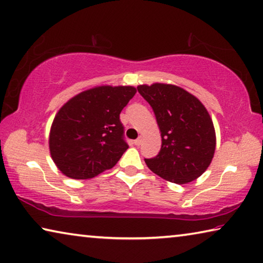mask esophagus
<instances>
[{"label": "esophagus", "mask_w": 263, "mask_h": 263, "mask_svg": "<svg viewBox=\"0 0 263 263\" xmlns=\"http://www.w3.org/2000/svg\"><path fill=\"white\" fill-rule=\"evenodd\" d=\"M141 140L143 139H141V137H139V138H137L135 141H133V143H135L136 146H139V145L141 144Z\"/></svg>", "instance_id": "esophagus-1"}]
</instances>
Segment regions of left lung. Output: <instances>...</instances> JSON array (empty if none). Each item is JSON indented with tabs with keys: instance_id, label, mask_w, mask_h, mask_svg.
<instances>
[{
	"instance_id": "obj_1",
	"label": "left lung",
	"mask_w": 263,
	"mask_h": 263,
	"mask_svg": "<svg viewBox=\"0 0 263 263\" xmlns=\"http://www.w3.org/2000/svg\"><path fill=\"white\" fill-rule=\"evenodd\" d=\"M137 89L151 105L161 132L160 152L145 159L147 167L178 185L195 180L210 166L215 151V131L206 107L176 85L156 83Z\"/></svg>"
}]
</instances>
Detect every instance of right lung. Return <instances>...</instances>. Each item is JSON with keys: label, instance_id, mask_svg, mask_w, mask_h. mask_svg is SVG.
Masks as SVG:
<instances>
[{"label": "right lung", "instance_id": "right-lung-1", "mask_svg": "<svg viewBox=\"0 0 263 263\" xmlns=\"http://www.w3.org/2000/svg\"><path fill=\"white\" fill-rule=\"evenodd\" d=\"M136 92L133 86H97L61 107L50 130L49 148L62 173L91 179L114 167L128 148L119 115Z\"/></svg>", "mask_w": 263, "mask_h": 263}]
</instances>
